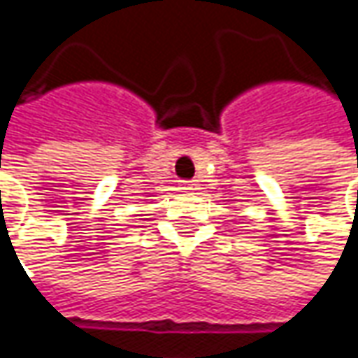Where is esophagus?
I'll use <instances>...</instances> for the list:
<instances>
[{"mask_svg": "<svg viewBox=\"0 0 358 358\" xmlns=\"http://www.w3.org/2000/svg\"><path fill=\"white\" fill-rule=\"evenodd\" d=\"M196 186H199V184H196V182H192V180H184V182L180 184V188H182V190H196Z\"/></svg>", "mask_w": 358, "mask_h": 358, "instance_id": "obj_1", "label": "esophagus"}]
</instances>
